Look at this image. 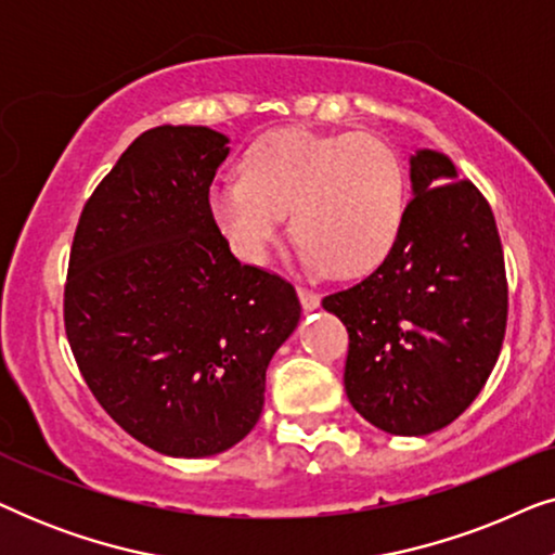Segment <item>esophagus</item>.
Listing matches in <instances>:
<instances>
[{
	"instance_id": "obj_1",
	"label": "esophagus",
	"mask_w": 555,
	"mask_h": 555,
	"mask_svg": "<svg viewBox=\"0 0 555 555\" xmlns=\"http://www.w3.org/2000/svg\"><path fill=\"white\" fill-rule=\"evenodd\" d=\"M298 298H300V306L306 313H310V310H315L318 306H321V298L313 291H308V287H298Z\"/></svg>"
}]
</instances>
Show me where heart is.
<instances>
[{"label":"heart","mask_w":555,"mask_h":555,"mask_svg":"<svg viewBox=\"0 0 555 555\" xmlns=\"http://www.w3.org/2000/svg\"><path fill=\"white\" fill-rule=\"evenodd\" d=\"M404 204L401 158L371 133H270L247 151L242 177H219L209 192L215 224L242 262H268L291 211L300 260L338 278L389 255Z\"/></svg>","instance_id":"obj_1"}]
</instances>
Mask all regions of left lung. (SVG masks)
Returning <instances> with one entry per match:
<instances>
[{"label":"left lung","mask_w":555,"mask_h":555,"mask_svg":"<svg viewBox=\"0 0 555 555\" xmlns=\"http://www.w3.org/2000/svg\"><path fill=\"white\" fill-rule=\"evenodd\" d=\"M412 202L384 262L323 308L346 325V393L382 431L424 437L473 404L495 369L507 283L495 217L450 156H409Z\"/></svg>","instance_id":"obj_1"}]
</instances>
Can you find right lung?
Listing matches in <instances>:
<instances>
[{
	"label": "right lung",
	"instance_id": "add662e5",
	"mask_svg": "<svg viewBox=\"0 0 555 555\" xmlns=\"http://www.w3.org/2000/svg\"><path fill=\"white\" fill-rule=\"evenodd\" d=\"M230 139L158 126L124 151L75 230L65 333L101 406L151 450L211 457L260 420L300 323L283 278L242 264L209 209Z\"/></svg>",
	"mask_w": 555,
	"mask_h": 555
}]
</instances>
